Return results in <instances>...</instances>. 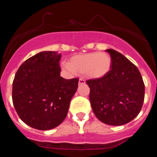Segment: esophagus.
I'll return each mask as SVG.
<instances>
[{
    "instance_id": "1",
    "label": "esophagus",
    "mask_w": 157,
    "mask_h": 157,
    "mask_svg": "<svg viewBox=\"0 0 157 157\" xmlns=\"http://www.w3.org/2000/svg\"><path fill=\"white\" fill-rule=\"evenodd\" d=\"M85 83H86V81L84 80H82V79H80V80H79V85H82Z\"/></svg>"
}]
</instances>
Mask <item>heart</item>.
I'll list each match as a JSON object with an SVG mask.
<instances>
[{
  "label": "heart",
  "instance_id": "1",
  "mask_svg": "<svg viewBox=\"0 0 157 157\" xmlns=\"http://www.w3.org/2000/svg\"><path fill=\"white\" fill-rule=\"evenodd\" d=\"M112 60L106 52H91L77 55L71 57L69 63H63V68L70 72L83 74L85 77L93 80L101 79L109 74Z\"/></svg>",
  "mask_w": 157,
  "mask_h": 157
}]
</instances>
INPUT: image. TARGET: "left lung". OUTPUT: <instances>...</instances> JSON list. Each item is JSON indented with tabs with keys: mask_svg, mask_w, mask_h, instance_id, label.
<instances>
[{
	"mask_svg": "<svg viewBox=\"0 0 157 157\" xmlns=\"http://www.w3.org/2000/svg\"><path fill=\"white\" fill-rule=\"evenodd\" d=\"M112 64L106 76L89 80V100L99 120L110 125L131 122L141 111L145 97V85L134 63L115 50L106 49Z\"/></svg>",
	"mask_w": 157,
	"mask_h": 157,
	"instance_id": "1",
	"label": "left lung"
}]
</instances>
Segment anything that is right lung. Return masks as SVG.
I'll list each match as a JSON object with an SVG mask.
<instances>
[{
  "instance_id": "1",
  "label": "right lung",
  "mask_w": 157,
  "mask_h": 157,
  "mask_svg": "<svg viewBox=\"0 0 157 157\" xmlns=\"http://www.w3.org/2000/svg\"><path fill=\"white\" fill-rule=\"evenodd\" d=\"M61 54L45 51L26 60L16 72L12 102L19 117L30 127L55 128L66 117L77 87V78L60 77Z\"/></svg>"
}]
</instances>
